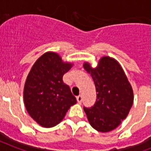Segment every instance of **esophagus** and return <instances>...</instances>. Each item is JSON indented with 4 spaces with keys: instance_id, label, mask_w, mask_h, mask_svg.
<instances>
[{
    "instance_id": "1",
    "label": "esophagus",
    "mask_w": 151,
    "mask_h": 151,
    "mask_svg": "<svg viewBox=\"0 0 151 151\" xmlns=\"http://www.w3.org/2000/svg\"><path fill=\"white\" fill-rule=\"evenodd\" d=\"M82 99H83V98H82V96H81V95L77 96V103H81V102H82Z\"/></svg>"
}]
</instances>
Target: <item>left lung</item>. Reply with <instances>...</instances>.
I'll return each mask as SVG.
<instances>
[{
	"label": "left lung",
	"mask_w": 151,
	"mask_h": 151,
	"mask_svg": "<svg viewBox=\"0 0 151 151\" xmlns=\"http://www.w3.org/2000/svg\"><path fill=\"white\" fill-rule=\"evenodd\" d=\"M83 68L93 77L97 93L95 104L90 108L84 106L83 110L94 129L110 132L121 124L132 108V86L122 67L112 58L103 57L96 68L87 62Z\"/></svg>",
	"instance_id": "1"
}]
</instances>
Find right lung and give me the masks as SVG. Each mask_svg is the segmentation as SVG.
Returning <instances> with one entry per match:
<instances>
[{
	"label": "right lung",
	"mask_w": 151,
	"mask_h": 151,
	"mask_svg": "<svg viewBox=\"0 0 151 151\" xmlns=\"http://www.w3.org/2000/svg\"><path fill=\"white\" fill-rule=\"evenodd\" d=\"M72 64L64 63L58 54L46 52L35 62L24 86L25 106L32 119L45 128L55 126L77 103L63 76Z\"/></svg>",
	"instance_id": "right-lung-1"
}]
</instances>
